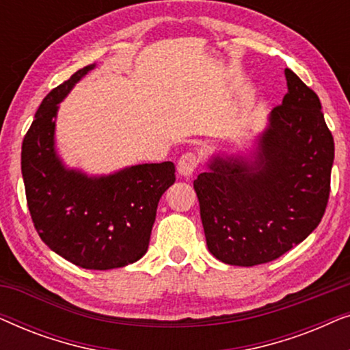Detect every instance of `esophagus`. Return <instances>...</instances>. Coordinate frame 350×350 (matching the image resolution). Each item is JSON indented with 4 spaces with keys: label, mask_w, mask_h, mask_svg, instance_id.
Returning <instances> with one entry per match:
<instances>
[{
    "label": "esophagus",
    "mask_w": 350,
    "mask_h": 350,
    "mask_svg": "<svg viewBox=\"0 0 350 350\" xmlns=\"http://www.w3.org/2000/svg\"><path fill=\"white\" fill-rule=\"evenodd\" d=\"M198 157L193 152H186L178 159V164H176V170H178L180 175L183 176H191L194 174V170L198 169Z\"/></svg>",
    "instance_id": "1"
}]
</instances>
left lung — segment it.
Wrapping results in <instances>:
<instances>
[{"mask_svg":"<svg viewBox=\"0 0 350 350\" xmlns=\"http://www.w3.org/2000/svg\"><path fill=\"white\" fill-rule=\"evenodd\" d=\"M282 105L250 156L213 154L194 180L205 241L217 260L256 266L303 242L322 219L334 159L317 94L285 68Z\"/></svg>","mask_w":350,"mask_h":350,"instance_id":"obj_1","label":"left lung"}]
</instances>
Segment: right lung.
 <instances>
[{"label":"right lung","instance_id":"obj_1","mask_svg":"<svg viewBox=\"0 0 350 350\" xmlns=\"http://www.w3.org/2000/svg\"><path fill=\"white\" fill-rule=\"evenodd\" d=\"M95 64L76 71L42 100L22 143L27 204L41 241L73 265L107 271L148 250L161 196L175 181L174 162L138 164L109 175L68 169L55 150L59 103Z\"/></svg>","mask_w":350,"mask_h":350}]
</instances>
